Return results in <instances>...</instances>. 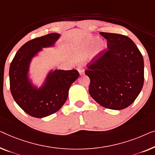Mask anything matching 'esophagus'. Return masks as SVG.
<instances>
[{
	"label": "esophagus",
	"instance_id": "1",
	"mask_svg": "<svg viewBox=\"0 0 155 155\" xmlns=\"http://www.w3.org/2000/svg\"><path fill=\"white\" fill-rule=\"evenodd\" d=\"M78 71H79V73H80V75H82V74L84 73V68H83V67H82V66L78 67Z\"/></svg>",
	"mask_w": 155,
	"mask_h": 155
}]
</instances>
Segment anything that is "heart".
Returning a JSON list of instances; mask_svg holds the SVG:
<instances>
[{"label": "heart", "instance_id": "obj_1", "mask_svg": "<svg viewBox=\"0 0 155 155\" xmlns=\"http://www.w3.org/2000/svg\"><path fill=\"white\" fill-rule=\"evenodd\" d=\"M99 38L98 37L92 36L89 37L88 38H87L82 42V44L80 45L79 50L78 51V56H84L86 55L88 51L91 50L94 46L97 44V45L95 47L94 50L90 56L91 59H94V58L97 57L98 56H99L101 54L104 52V50L105 49V45L104 42L101 41L99 42Z\"/></svg>", "mask_w": 155, "mask_h": 155}]
</instances>
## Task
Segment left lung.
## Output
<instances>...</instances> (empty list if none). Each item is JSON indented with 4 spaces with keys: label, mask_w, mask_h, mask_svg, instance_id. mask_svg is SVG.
Masks as SVG:
<instances>
[{
    "label": "left lung",
    "mask_w": 155,
    "mask_h": 155,
    "mask_svg": "<svg viewBox=\"0 0 155 155\" xmlns=\"http://www.w3.org/2000/svg\"><path fill=\"white\" fill-rule=\"evenodd\" d=\"M107 49L87 65L89 93L98 104L112 110L133 104L144 83V62L137 46L124 35L101 32Z\"/></svg>",
    "instance_id": "1"
}]
</instances>
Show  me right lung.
Listing matches in <instances>:
<instances>
[{"mask_svg": "<svg viewBox=\"0 0 155 155\" xmlns=\"http://www.w3.org/2000/svg\"><path fill=\"white\" fill-rule=\"evenodd\" d=\"M59 37V34L52 33L29 40L20 48L11 62V94L18 105L33 117H45L59 110L67 100L71 85L79 76L75 69L55 70L38 90L28 82L26 75L31 59L40 48L51 45Z\"/></svg>", "mask_w": 155, "mask_h": 155, "instance_id": "1", "label": "right lung"}]
</instances>
